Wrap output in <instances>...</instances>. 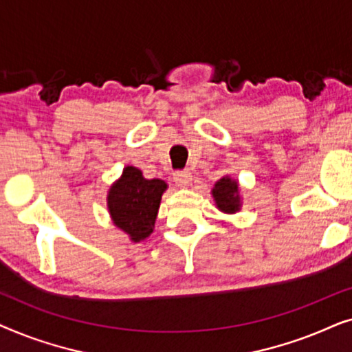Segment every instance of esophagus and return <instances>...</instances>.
<instances>
[{
    "mask_svg": "<svg viewBox=\"0 0 352 352\" xmlns=\"http://www.w3.org/2000/svg\"><path fill=\"white\" fill-rule=\"evenodd\" d=\"M192 181V175L190 171H177L175 175V182L179 187H187Z\"/></svg>",
    "mask_w": 352,
    "mask_h": 352,
    "instance_id": "1",
    "label": "esophagus"
}]
</instances>
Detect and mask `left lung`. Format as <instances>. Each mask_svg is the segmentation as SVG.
<instances>
[{
	"instance_id": "8db88e82",
	"label": "left lung",
	"mask_w": 352,
	"mask_h": 352,
	"mask_svg": "<svg viewBox=\"0 0 352 352\" xmlns=\"http://www.w3.org/2000/svg\"><path fill=\"white\" fill-rule=\"evenodd\" d=\"M211 194H213L216 206H218L223 213H237L240 206H242V199H240L239 194V182L232 179V177H221V179L214 184Z\"/></svg>"
}]
</instances>
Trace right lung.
<instances>
[{
  "instance_id": "1",
  "label": "right lung",
  "mask_w": 352,
  "mask_h": 352,
  "mask_svg": "<svg viewBox=\"0 0 352 352\" xmlns=\"http://www.w3.org/2000/svg\"><path fill=\"white\" fill-rule=\"evenodd\" d=\"M166 182L146 179L142 171L126 166L118 181L109 189L107 206L113 224L129 235L133 242H141L153 232Z\"/></svg>"
}]
</instances>
